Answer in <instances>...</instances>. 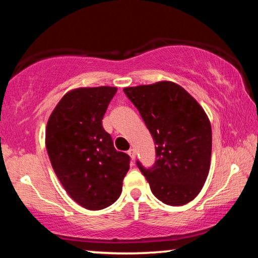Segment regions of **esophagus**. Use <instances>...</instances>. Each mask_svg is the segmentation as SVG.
I'll list each match as a JSON object with an SVG mask.
<instances>
[{
    "mask_svg": "<svg viewBox=\"0 0 258 258\" xmlns=\"http://www.w3.org/2000/svg\"><path fill=\"white\" fill-rule=\"evenodd\" d=\"M128 154H130V157L132 158V160H135L136 159V150L135 149H130L128 150Z\"/></svg>",
    "mask_w": 258,
    "mask_h": 258,
    "instance_id": "1",
    "label": "esophagus"
}]
</instances>
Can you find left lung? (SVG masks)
Wrapping results in <instances>:
<instances>
[{
	"mask_svg": "<svg viewBox=\"0 0 258 258\" xmlns=\"http://www.w3.org/2000/svg\"><path fill=\"white\" fill-rule=\"evenodd\" d=\"M156 144V161L137 166L167 205H184L202 190L210 169L212 133L204 109L179 85L161 81L123 88Z\"/></svg>",
	"mask_w": 258,
	"mask_h": 258,
	"instance_id": "8db88e82",
	"label": "left lung"
}]
</instances>
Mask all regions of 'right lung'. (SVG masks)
Segmentation results:
<instances>
[{"label":"right lung","instance_id":"1","mask_svg":"<svg viewBox=\"0 0 258 258\" xmlns=\"http://www.w3.org/2000/svg\"><path fill=\"white\" fill-rule=\"evenodd\" d=\"M115 87L79 88L67 93L51 113L46 147L67 194L88 210L112 205L130 169L128 154L114 149L102 119Z\"/></svg>","mask_w":258,"mask_h":258}]
</instances>
